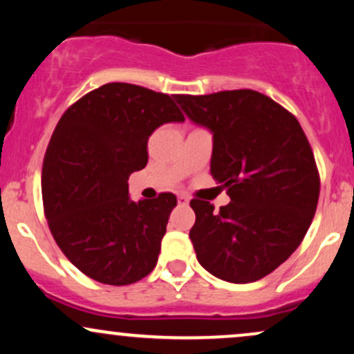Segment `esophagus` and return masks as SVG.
<instances>
[{"mask_svg":"<svg viewBox=\"0 0 354 354\" xmlns=\"http://www.w3.org/2000/svg\"><path fill=\"white\" fill-rule=\"evenodd\" d=\"M178 201H180L181 205H188V203H189V198L186 196V194H178Z\"/></svg>","mask_w":354,"mask_h":354,"instance_id":"1","label":"esophagus"}]
</instances>
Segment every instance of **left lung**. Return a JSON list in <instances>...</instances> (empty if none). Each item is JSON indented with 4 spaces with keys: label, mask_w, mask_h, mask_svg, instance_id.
<instances>
[{
    "label": "left lung",
    "mask_w": 354,
    "mask_h": 354,
    "mask_svg": "<svg viewBox=\"0 0 354 354\" xmlns=\"http://www.w3.org/2000/svg\"><path fill=\"white\" fill-rule=\"evenodd\" d=\"M189 120L213 131L211 174L231 201L191 200L198 261L230 283H253L301 245L316 213L319 173L293 113L253 89L176 95Z\"/></svg>",
    "instance_id": "8db88e82"
}]
</instances>
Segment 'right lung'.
I'll return each mask as SVG.
<instances>
[{"instance_id":"obj_1","label":"right lung","mask_w":354,"mask_h":354,"mask_svg":"<svg viewBox=\"0 0 354 354\" xmlns=\"http://www.w3.org/2000/svg\"><path fill=\"white\" fill-rule=\"evenodd\" d=\"M174 96L103 84L73 103L53 131L41 171L44 216L59 250L95 281L124 286L156 266L176 196L131 201L128 178L148 163L154 129L185 121Z\"/></svg>"}]
</instances>
